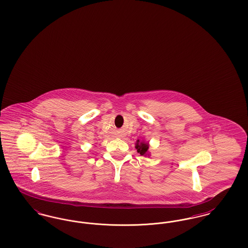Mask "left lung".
Here are the masks:
<instances>
[{
    "label": "left lung",
    "mask_w": 248,
    "mask_h": 248,
    "mask_svg": "<svg viewBox=\"0 0 248 248\" xmlns=\"http://www.w3.org/2000/svg\"><path fill=\"white\" fill-rule=\"evenodd\" d=\"M136 149L138 153L142 156H149L148 150H149V143L148 142L140 141V140H137L136 143Z\"/></svg>",
    "instance_id": "obj_1"
}]
</instances>
